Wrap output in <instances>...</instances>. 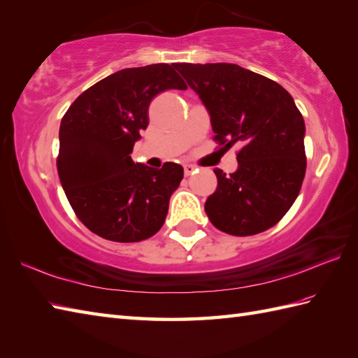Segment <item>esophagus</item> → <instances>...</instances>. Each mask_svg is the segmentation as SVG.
Returning <instances> with one entry per match:
<instances>
[{"instance_id": "esophagus-1", "label": "esophagus", "mask_w": 358, "mask_h": 358, "mask_svg": "<svg viewBox=\"0 0 358 358\" xmlns=\"http://www.w3.org/2000/svg\"><path fill=\"white\" fill-rule=\"evenodd\" d=\"M196 171V167L194 164H185V175L189 177V175H192Z\"/></svg>"}]
</instances>
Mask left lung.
Here are the masks:
<instances>
[{
	"mask_svg": "<svg viewBox=\"0 0 358 358\" xmlns=\"http://www.w3.org/2000/svg\"><path fill=\"white\" fill-rule=\"evenodd\" d=\"M210 115L214 140L241 144L238 169H214L204 210L217 229L246 237L268 231L291 209L306 172L305 120L278 83L237 64L175 63Z\"/></svg>",
	"mask_w": 358,
	"mask_h": 358,
	"instance_id": "8db88e82",
	"label": "left lung"
}]
</instances>
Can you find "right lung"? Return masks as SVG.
I'll return each mask as SVG.
<instances>
[{
	"mask_svg": "<svg viewBox=\"0 0 358 358\" xmlns=\"http://www.w3.org/2000/svg\"><path fill=\"white\" fill-rule=\"evenodd\" d=\"M169 89H187L173 64L131 67L95 83L64 113L59 181L75 215L101 238L135 243L162 229L183 167L154 169L131 154L149 124L150 101Z\"/></svg>",
	"mask_w": 358,
	"mask_h": 358,
	"instance_id": "obj_1",
	"label": "right lung"
}]
</instances>
